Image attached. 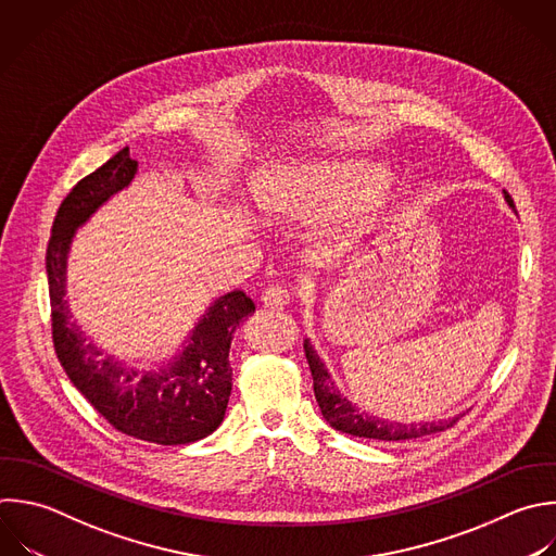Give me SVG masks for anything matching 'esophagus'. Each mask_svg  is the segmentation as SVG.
<instances>
[{
	"label": "esophagus",
	"instance_id": "1",
	"mask_svg": "<svg viewBox=\"0 0 556 556\" xmlns=\"http://www.w3.org/2000/svg\"><path fill=\"white\" fill-rule=\"evenodd\" d=\"M291 300V289L285 285H269L263 293H261V304L267 311H282Z\"/></svg>",
	"mask_w": 556,
	"mask_h": 556
}]
</instances>
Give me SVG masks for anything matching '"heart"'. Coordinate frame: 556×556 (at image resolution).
Segmentation results:
<instances>
[{
    "mask_svg": "<svg viewBox=\"0 0 556 556\" xmlns=\"http://www.w3.org/2000/svg\"><path fill=\"white\" fill-rule=\"evenodd\" d=\"M374 180L376 172L365 163L300 165L261 182V198L285 215H319L348 206Z\"/></svg>",
    "mask_w": 556,
    "mask_h": 556,
    "instance_id": "heart-1",
    "label": "heart"
}]
</instances>
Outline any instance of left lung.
Listing matches in <instances>:
<instances>
[{
	"label": "left lung",
	"mask_w": 556,
	"mask_h": 556,
	"mask_svg": "<svg viewBox=\"0 0 556 556\" xmlns=\"http://www.w3.org/2000/svg\"><path fill=\"white\" fill-rule=\"evenodd\" d=\"M504 198H506L508 206L515 208L510 195L504 193ZM304 352H306V361H308V367H311L313 389H315V397H317V404L321 408V415L332 428H337L341 432H348L352 437L378 439V441H404V439H417V437H426V434L447 430L463 417V415H458V417L441 419V421L400 424V421H387V419L367 415L365 410L356 408L348 397H343L339 393V389L334 387L328 369L324 367L321 358L317 356V352L313 350V345L308 341H304Z\"/></svg>",
	"instance_id": "left-lung-1"
}]
</instances>
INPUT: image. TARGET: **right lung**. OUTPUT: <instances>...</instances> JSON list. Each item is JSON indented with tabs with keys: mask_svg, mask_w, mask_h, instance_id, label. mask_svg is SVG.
I'll use <instances>...</instances> for the list:
<instances>
[{
	"mask_svg": "<svg viewBox=\"0 0 556 556\" xmlns=\"http://www.w3.org/2000/svg\"><path fill=\"white\" fill-rule=\"evenodd\" d=\"M137 167L130 150H119L83 178L56 213L46 256L52 339L74 387L115 430L150 443L185 445L208 437L224 421L232 391V334L254 313V302L243 291L222 295L202 315L174 363L159 371H139L89 341L65 300L67 252L76 230L132 182Z\"/></svg>",
	"mask_w": 556,
	"mask_h": 556,
	"instance_id": "1",
	"label": "right lung"
}]
</instances>
